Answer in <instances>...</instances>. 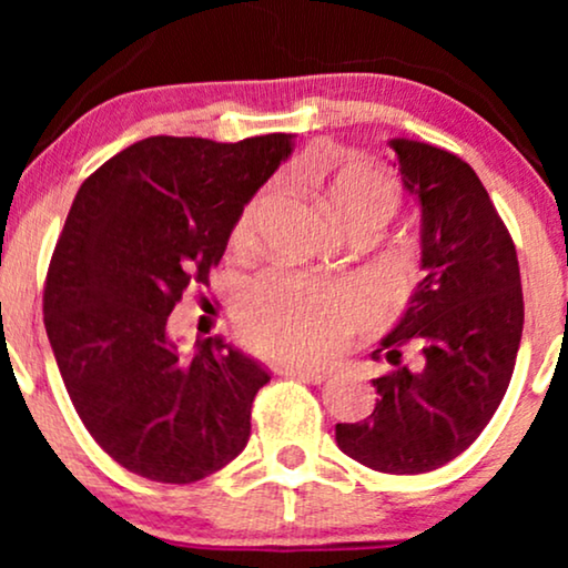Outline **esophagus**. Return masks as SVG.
Returning <instances> with one entry per match:
<instances>
[{"instance_id":"1","label":"esophagus","mask_w":568,"mask_h":568,"mask_svg":"<svg viewBox=\"0 0 568 568\" xmlns=\"http://www.w3.org/2000/svg\"><path fill=\"white\" fill-rule=\"evenodd\" d=\"M278 372H282V375H286V377H300V379H305V383H315V385L325 383V379H328V375H331L328 369L300 367V364H282Z\"/></svg>"}]
</instances>
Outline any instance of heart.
<instances>
[{"mask_svg": "<svg viewBox=\"0 0 568 568\" xmlns=\"http://www.w3.org/2000/svg\"><path fill=\"white\" fill-rule=\"evenodd\" d=\"M325 199L348 230L362 224L383 227L400 206V191L393 178L367 162L341 165L325 183ZM261 204L263 193L237 214L232 224L235 247L253 243ZM369 315L372 297L362 286L286 268L247 282L235 302L243 336L258 352L292 362L328 359Z\"/></svg>", "mask_w": 568, "mask_h": 568, "instance_id": "obj_1", "label": "heart"}]
</instances>
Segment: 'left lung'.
I'll return each mask as SVG.
<instances>
[{
	"label": "left lung",
	"mask_w": 568,
	"mask_h": 568,
	"mask_svg": "<svg viewBox=\"0 0 568 568\" xmlns=\"http://www.w3.org/2000/svg\"><path fill=\"white\" fill-rule=\"evenodd\" d=\"M406 191L422 204L424 278L375 359L393 364L372 379V416L336 424V442L372 470L416 476L465 453L507 393L525 302L507 224L468 162L439 146L390 139ZM414 343L418 371L399 364Z\"/></svg>",
	"instance_id": "8db88e82"
}]
</instances>
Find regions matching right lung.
Returning a JSON list of instances; mask_svg holds the SVG:
<instances>
[{
  "label": "right lung",
  "mask_w": 568,
  "mask_h": 568,
  "mask_svg": "<svg viewBox=\"0 0 568 568\" xmlns=\"http://www.w3.org/2000/svg\"><path fill=\"white\" fill-rule=\"evenodd\" d=\"M290 152V134L150 136L77 191L43 323L84 429L136 476L193 484L247 445L268 372L220 336L183 356L168 315L191 284H209L237 214Z\"/></svg>",
  "instance_id": "add662e5"
}]
</instances>
